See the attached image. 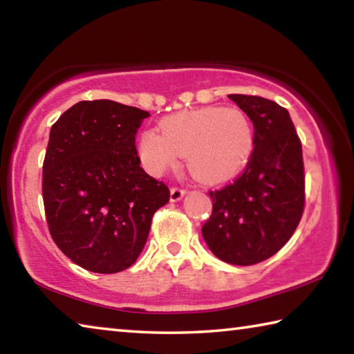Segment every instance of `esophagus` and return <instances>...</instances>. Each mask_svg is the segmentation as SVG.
Instances as JSON below:
<instances>
[{
  "instance_id": "34e87169",
  "label": "esophagus",
  "mask_w": 354,
  "mask_h": 354,
  "mask_svg": "<svg viewBox=\"0 0 354 354\" xmlns=\"http://www.w3.org/2000/svg\"><path fill=\"white\" fill-rule=\"evenodd\" d=\"M185 195V190L181 187H171L170 190V200L171 201H179Z\"/></svg>"
}]
</instances>
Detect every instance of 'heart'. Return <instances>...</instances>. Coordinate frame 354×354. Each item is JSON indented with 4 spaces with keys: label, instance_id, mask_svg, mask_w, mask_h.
<instances>
[{
    "label": "heart",
    "instance_id": "heart-1",
    "mask_svg": "<svg viewBox=\"0 0 354 354\" xmlns=\"http://www.w3.org/2000/svg\"><path fill=\"white\" fill-rule=\"evenodd\" d=\"M159 131L148 129L139 140L140 159L153 175H162L185 156L192 175L218 183L237 175L253 153V127L239 109L181 111L160 120Z\"/></svg>",
    "mask_w": 354,
    "mask_h": 354
}]
</instances>
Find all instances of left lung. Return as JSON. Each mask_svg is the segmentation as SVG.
Returning a JSON list of instances; mask_svg holds the SVG:
<instances>
[{
  "mask_svg": "<svg viewBox=\"0 0 354 354\" xmlns=\"http://www.w3.org/2000/svg\"><path fill=\"white\" fill-rule=\"evenodd\" d=\"M227 97L253 123L254 148L242 175L209 190L212 214L201 232L218 259L253 266L278 253L301 220V140L286 107L256 95Z\"/></svg>",
  "mask_w": 354,
  "mask_h": 354,
  "instance_id": "obj_1",
  "label": "left lung"
}]
</instances>
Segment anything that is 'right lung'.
Masks as SVG:
<instances>
[{
    "mask_svg": "<svg viewBox=\"0 0 354 354\" xmlns=\"http://www.w3.org/2000/svg\"><path fill=\"white\" fill-rule=\"evenodd\" d=\"M147 111L111 100L80 101L51 127L41 195L59 250L95 273H117L142 253L151 220L170 200L140 167L137 129Z\"/></svg>",
    "mask_w": 354,
    "mask_h": 354,
    "instance_id": "add662e5",
    "label": "right lung"
}]
</instances>
